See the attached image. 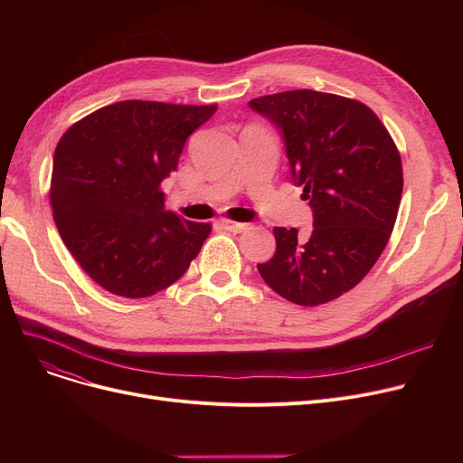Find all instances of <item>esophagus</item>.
I'll use <instances>...</instances> for the list:
<instances>
[{
    "instance_id": "esophagus-1",
    "label": "esophagus",
    "mask_w": 463,
    "mask_h": 463,
    "mask_svg": "<svg viewBox=\"0 0 463 463\" xmlns=\"http://www.w3.org/2000/svg\"><path fill=\"white\" fill-rule=\"evenodd\" d=\"M222 225H223V229H225V231L234 232V234H238V232H244V231H248V229H250V225H248V223L231 222V219H225V222H223Z\"/></svg>"
}]
</instances>
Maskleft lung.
Segmentation results:
<instances>
[{"mask_svg": "<svg viewBox=\"0 0 463 463\" xmlns=\"http://www.w3.org/2000/svg\"><path fill=\"white\" fill-rule=\"evenodd\" d=\"M250 107L281 131L295 184L313 210L307 238L276 227V253L259 274L285 300L319 306L356 287L392 234L402 157L377 114L315 90L262 95Z\"/></svg>", "mask_w": 463, "mask_h": 463, "instance_id": "1", "label": "left lung"}]
</instances>
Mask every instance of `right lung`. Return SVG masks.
<instances>
[{"instance_id": "obj_1", "label": "right lung", "mask_w": 463, "mask_h": 463, "mask_svg": "<svg viewBox=\"0 0 463 463\" xmlns=\"http://www.w3.org/2000/svg\"><path fill=\"white\" fill-rule=\"evenodd\" d=\"M217 105L119 101L72 124L54 152L51 204L63 244L105 290L146 298L178 281L212 232L165 208L161 182Z\"/></svg>"}]
</instances>
